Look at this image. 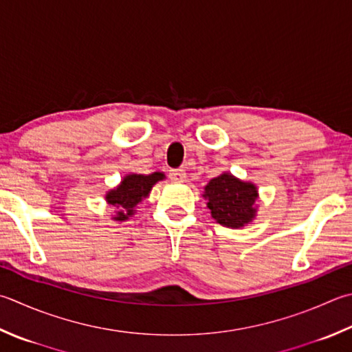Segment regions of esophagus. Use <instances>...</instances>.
Returning <instances> with one entry per match:
<instances>
[{
    "instance_id": "34e87169",
    "label": "esophagus",
    "mask_w": 352,
    "mask_h": 352,
    "mask_svg": "<svg viewBox=\"0 0 352 352\" xmlns=\"http://www.w3.org/2000/svg\"><path fill=\"white\" fill-rule=\"evenodd\" d=\"M168 176H170L171 181H175V182H184L185 179H187V173H185L184 168L170 170L168 171Z\"/></svg>"
}]
</instances>
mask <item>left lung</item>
I'll use <instances>...</instances> for the list:
<instances>
[{
    "label": "left lung",
    "mask_w": 352,
    "mask_h": 352,
    "mask_svg": "<svg viewBox=\"0 0 352 352\" xmlns=\"http://www.w3.org/2000/svg\"><path fill=\"white\" fill-rule=\"evenodd\" d=\"M204 196L208 199L211 216L223 227L241 228L256 214V187L250 182L239 181L230 173L211 179Z\"/></svg>",
    "instance_id": "obj_1"
}]
</instances>
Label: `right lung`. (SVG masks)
Returning <instances> with one entry per match:
<instances>
[{
    "label": "right lung",
    "instance_id": "1",
    "mask_svg": "<svg viewBox=\"0 0 352 352\" xmlns=\"http://www.w3.org/2000/svg\"><path fill=\"white\" fill-rule=\"evenodd\" d=\"M161 179H164V175L159 173V171L148 176L129 175L124 177V181L118 188L109 191L107 196H105L107 202L113 207L122 208L121 211H118V216L115 217L116 221H125V219L133 214V208L150 193L151 187Z\"/></svg>",
    "mask_w": 352,
    "mask_h": 352
}]
</instances>
